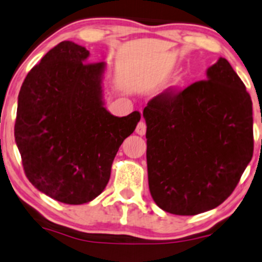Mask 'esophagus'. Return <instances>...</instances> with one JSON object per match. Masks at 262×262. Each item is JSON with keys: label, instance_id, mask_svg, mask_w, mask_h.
Segmentation results:
<instances>
[{"label": "esophagus", "instance_id": "esophagus-1", "mask_svg": "<svg viewBox=\"0 0 262 262\" xmlns=\"http://www.w3.org/2000/svg\"><path fill=\"white\" fill-rule=\"evenodd\" d=\"M146 131H147V126H146V122L144 121H140L138 122L137 127H136V132L140 136H143V135H146Z\"/></svg>", "mask_w": 262, "mask_h": 262}]
</instances>
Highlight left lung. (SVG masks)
<instances>
[{
	"mask_svg": "<svg viewBox=\"0 0 262 262\" xmlns=\"http://www.w3.org/2000/svg\"><path fill=\"white\" fill-rule=\"evenodd\" d=\"M150 195L164 211L196 215L224 203L254 150L253 102L220 57L206 80L154 97L143 111Z\"/></svg>",
	"mask_w": 262,
	"mask_h": 262,
	"instance_id": "obj_1",
	"label": "left lung"
}]
</instances>
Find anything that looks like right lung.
<instances>
[{
    "mask_svg": "<svg viewBox=\"0 0 262 262\" xmlns=\"http://www.w3.org/2000/svg\"><path fill=\"white\" fill-rule=\"evenodd\" d=\"M63 41L25 77L18 96L15 143L35 188L66 204L91 202L111 179L119 147L135 131L138 112L114 116L104 106L105 63Z\"/></svg>",
    "mask_w": 262,
    "mask_h": 262,
    "instance_id": "1",
    "label": "right lung"
}]
</instances>
